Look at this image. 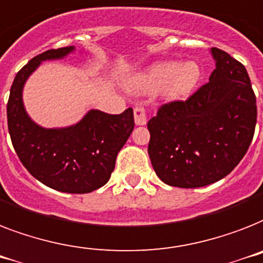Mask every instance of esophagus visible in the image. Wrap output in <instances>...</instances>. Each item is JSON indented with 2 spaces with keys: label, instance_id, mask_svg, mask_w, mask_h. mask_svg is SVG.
Returning a JSON list of instances; mask_svg holds the SVG:
<instances>
[{
  "label": "esophagus",
  "instance_id": "esophagus-1",
  "mask_svg": "<svg viewBox=\"0 0 263 263\" xmlns=\"http://www.w3.org/2000/svg\"><path fill=\"white\" fill-rule=\"evenodd\" d=\"M146 118H148V110L144 106L134 107V121H136V125H145Z\"/></svg>",
  "mask_w": 263,
  "mask_h": 263
}]
</instances>
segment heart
<instances>
[{
    "label": "heart",
    "instance_id": "heart-1",
    "mask_svg": "<svg viewBox=\"0 0 263 263\" xmlns=\"http://www.w3.org/2000/svg\"><path fill=\"white\" fill-rule=\"evenodd\" d=\"M199 80V68L195 62H161L134 81V87L145 92H159L164 89L171 98L189 95Z\"/></svg>",
    "mask_w": 263,
    "mask_h": 263
}]
</instances>
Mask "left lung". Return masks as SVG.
<instances>
[{
  "mask_svg": "<svg viewBox=\"0 0 263 263\" xmlns=\"http://www.w3.org/2000/svg\"><path fill=\"white\" fill-rule=\"evenodd\" d=\"M209 83L186 100L161 104L148 122L151 163L164 183L202 187L227 176L245 157L257 123V99L245 65L212 48Z\"/></svg>",
  "mask_w": 263,
  "mask_h": 263,
  "instance_id": "obj_1",
  "label": "left lung"
}]
</instances>
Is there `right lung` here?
<instances>
[{
    "instance_id": "obj_1",
    "label": "right lung",
    "mask_w": 263,
    "mask_h": 263,
    "mask_svg": "<svg viewBox=\"0 0 263 263\" xmlns=\"http://www.w3.org/2000/svg\"><path fill=\"white\" fill-rule=\"evenodd\" d=\"M73 48H51L23 66L10 87L6 115L10 140L27 171L54 190L84 194L108 182L117 155L134 129V117L132 107L118 115L91 110L65 129H43L29 119L22 99L25 80L42 61L62 58Z\"/></svg>"
}]
</instances>
